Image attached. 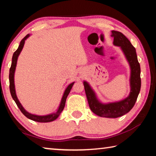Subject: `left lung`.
<instances>
[{"instance_id": "obj_1", "label": "left lung", "mask_w": 156, "mask_h": 156, "mask_svg": "<svg viewBox=\"0 0 156 156\" xmlns=\"http://www.w3.org/2000/svg\"><path fill=\"white\" fill-rule=\"evenodd\" d=\"M113 44L120 47L130 67V93L125 99L120 101L102 103L98 98L94 89L87 82L83 81L84 90L89 106L92 112L100 117L115 118L127 113L135 105L140 91V66L138 62L135 47L128 38L120 31H112Z\"/></svg>"}]
</instances>
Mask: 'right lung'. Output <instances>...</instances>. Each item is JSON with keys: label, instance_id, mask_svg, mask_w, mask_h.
<instances>
[{"label": "right lung", "instance_id": "1", "mask_svg": "<svg viewBox=\"0 0 156 156\" xmlns=\"http://www.w3.org/2000/svg\"><path fill=\"white\" fill-rule=\"evenodd\" d=\"M30 36V34H27V35L26 36L25 38L20 41V44H19V46H18L17 50L14 53V54H13L12 65H11V67H10V69H9V75L10 93H11L12 98L14 99V100L16 102V104L17 105L18 107L19 108L20 110L21 111V112H22L23 114L26 116V117L29 118V119L34 120V121H36V122H52V121H54L56 120V118H58V117L60 113H61V112H62V110H63V109H64L65 105L66 99H67L68 95H69V94L71 89H72V87L75 82H73V83L69 84V85L67 86V87L65 89L64 93H63V95H62L61 101H60V103L59 105V107H58V109H57L56 112L50 113V114L44 115H36V114H32V113H30L28 112H27V111L24 109V107H23V105H21V103L19 101V100L18 99V97L16 96V93L15 84H14V73H15V71H16V67L18 58V56H19L21 51H22L23 47H24L25 41L27 40V39Z\"/></svg>", "mask_w": 156, "mask_h": 156}]
</instances>
